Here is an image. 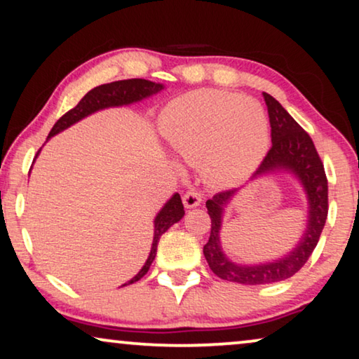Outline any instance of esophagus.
Masks as SVG:
<instances>
[{
  "instance_id": "1",
  "label": "esophagus",
  "mask_w": 359,
  "mask_h": 359,
  "mask_svg": "<svg viewBox=\"0 0 359 359\" xmlns=\"http://www.w3.org/2000/svg\"><path fill=\"white\" fill-rule=\"evenodd\" d=\"M200 203H201V194H198V190H195V189L189 190L184 195V205H185V208H189V210L190 208L200 206Z\"/></svg>"
}]
</instances>
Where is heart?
<instances>
[{
  "label": "heart",
  "mask_w": 359,
  "mask_h": 359,
  "mask_svg": "<svg viewBox=\"0 0 359 359\" xmlns=\"http://www.w3.org/2000/svg\"><path fill=\"white\" fill-rule=\"evenodd\" d=\"M161 130L182 159L203 165L208 184L233 187L256 172L269 149L261 103L222 90H196L168 104Z\"/></svg>",
  "instance_id": "heart-1"
}]
</instances>
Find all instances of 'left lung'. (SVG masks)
<instances>
[{
    "mask_svg": "<svg viewBox=\"0 0 359 359\" xmlns=\"http://www.w3.org/2000/svg\"><path fill=\"white\" fill-rule=\"evenodd\" d=\"M263 96L271 122L272 147L259 169L256 170L255 179L280 170L292 174L306 194L308 219L302 238L290 253L267 263L237 264L224 253L219 237L224 212L237 190L221 191L206 201L208 214L211 217V235L203 247L205 258L217 277L243 285H264V283L285 280L297 274L316 248L329 211L327 177L311 137L283 109L279 101L267 93H263Z\"/></svg>",
    "mask_w": 359,
    "mask_h": 359,
    "instance_id": "left-lung-1",
    "label": "left lung"
}]
</instances>
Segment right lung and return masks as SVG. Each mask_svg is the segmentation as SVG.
<instances>
[{"mask_svg":"<svg viewBox=\"0 0 359 359\" xmlns=\"http://www.w3.org/2000/svg\"><path fill=\"white\" fill-rule=\"evenodd\" d=\"M163 88H164L163 83H154L145 79L117 80V82H111V83L100 85V87H95L79 101L76 108L67 111L66 114H64L61 119L53 126L51 132L48 133V138L55 137L56 133L66 130L67 127L74 126L76 122L82 121L83 117L93 114L96 111L137 103V101L145 100L148 96L159 93ZM41 149H39V153ZM39 153H36V156H39ZM184 214L185 211H184V205H182L180 195L174 194L169 198L168 203L161 208V211L156 214V217H154L153 245H151V251H149L148 259L145 261V264H143L142 269L138 271V274L135 277H132L128 282H126L124 285H130V283L140 280L142 277L147 274L149 266H151V263L154 261V256H156L158 242L159 238H161V235L168 231L170 226H174L175 222H179L180 219L184 217Z\"/></svg>","mask_w":359,"mask_h":359,"instance_id":"1","label":"right lung"}]
</instances>
